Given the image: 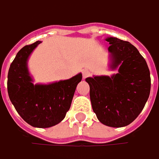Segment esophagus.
Returning <instances> with one entry per match:
<instances>
[{"label": "esophagus", "instance_id": "1", "mask_svg": "<svg viewBox=\"0 0 159 159\" xmlns=\"http://www.w3.org/2000/svg\"><path fill=\"white\" fill-rule=\"evenodd\" d=\"M90 74V71L89 70H87V69H85L82 70V77H83V79H86V78H88Z\"/></svg>", "mask_w": 159, "mask_h": 159}]
</instances>
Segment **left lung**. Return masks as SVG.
<instances>
[{
	"label": "left lung",
	"instance_id": "8db88e82",
	"mask_svg": "<svg viewBox=\"0 0 159 159\" xmlns=\"http://www.w3.org/2000/svg\"><path fill=\"white\" fill-rule=\"evenodd\" d=\"M110 68L118 73L87 78L92 108L100 123L123 127L132 123L145 107L150 93V72L138 49L127 41L107 37Z\"/></svg>",
	"mask_w": 159,
	"mask_h": 159
}]
</instances>
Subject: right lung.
I'll return each instance as SVG.
<instances>
[{
	"label": "right lung",
	"instance_id": "1",
	"mask_svg": "<svg viewBox=\"0 0 159 159\" xmlns=\"http://www.w3.org/2000/svg\"><path fill=\"white\" fill-rule=\"evenodd\" d=\"M40 43L26 45L17 53L9 69L7 88L12 105L26 123L33 127L48 128L64 119L82 74L54 83L34 85L28 59Z\"/></svg>",
	"mask_w": 159,
	"mask_h": 159
}]
</instances>
